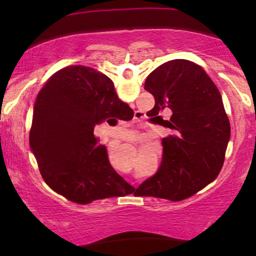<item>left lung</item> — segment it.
<instances>
[{"label": "left lung", "instance_id": "8db88e82", "mask_svg": "<svg viewBox=\"0 0 256 256\" xmlns=\"http://www.w3.org/2000/svg\"><path fill=\"white\" fill-rule=\"evenodd\" d=\"M144 89L155 98L148 116L171 128L162 138V161L158 172L138 186L140 196L182 201L216 178L230 140V122L222 95L198 64L167 61L146 79ZM172 110L162 120L161 111Z\"/></svg>", "mask_w": 256, "mask_h": 256}]
</instances>
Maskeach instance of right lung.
<instances>
[{
	"label": "right lung",
	"mask_w": 256,
	"mask_h": 256,
	"mask_svg": "<svg viewBox=\"0 0 256 256\" xmlns=\"http://www.w3.org/2000/svg\"><path fill=\"white\" fill-rule=\"evenodd\" d=\"M132 116L134 110L120 101L104 73L82 64L54 73L38 94L30 130L44 182L80 204L134 189L114 171L107 149L94 134L95 125L104 120Z\"/></svg>",
	"instance_id": "obj_1"
}]
</instances>
